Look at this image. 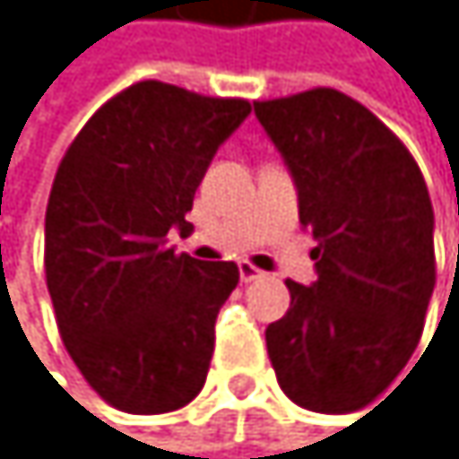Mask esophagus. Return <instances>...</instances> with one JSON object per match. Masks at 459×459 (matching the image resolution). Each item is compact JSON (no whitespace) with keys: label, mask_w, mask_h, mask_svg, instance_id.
Instances as JSON below:
<instances>
[{"label":"esophagus","mask_w":459,"mask_h":459,"mask_svg":"<svg viewBox=\"0 0 459 459\" xmlns=\"http://www.w3.org/2000/svg\"><path fill=\"white\" fill-rule=\"evenodd\" d=\"M239 277H242V282H253V280L264 277V272H261L258 266H253L250 261H242V264H239Z\"/></svg>","instance_id":"1"}]
</instances>
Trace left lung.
Instances as JSON below:
<instances>
[{
  "mask_svg": "<svg viewBox=\"0 0 459 459\" xmlns=\"http://www.w3.org/2000/svg\"><path fill=\"white\" fill-rule=\"evenodd\" d=\"M288 162L318 280H285L266 326L280 389L316 413L373 403L408 365L436 288L433 204L405 143L353 97L316 86L253 103Z\"/></svg>",
  "mask_w": 459,
  "mask_h": 459,
  "instance_id": "obj_1",
  "label": "left lung"
}]
</instances>
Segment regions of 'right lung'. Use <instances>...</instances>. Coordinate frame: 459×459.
Listing matches in <instances>:
<instances>
[{
  "label": "right lung",
  "instance_id": "obj_1",
  "mask_svg": "<svg viewBox=\"0 0 459 459\" xmlns=\"http://www.w3.org/2000/svg\"><path fill=\"white\" fill-rule=\"evenodd\" d=\"M250 103L138 81L67 146L46 209V282L62 342L108 405L169 413L206 381L214 321L239 282L234 261L169 247L217 146Z\"/></svg>",
  "mask_w": 459,
  "mask_h": 459
}]
</instances>
